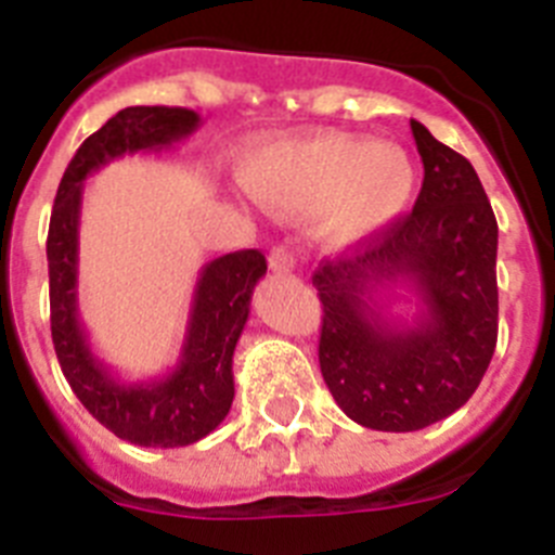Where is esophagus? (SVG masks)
Here are the masks:
<instances>
[{
  "instance_id": "1",
  "label": "esophagus",
  "mask_w": 555,
  "mask_h": 555,
  "mask_svg": "<svg viewBox=\"0 0 555 555\" xmlns=\"http://www.w3.org/2000/svg\"><path fill=\"white\" fill-rule=\"evenodd\" d=\"M269 267H272L274 272H292L294 255L288 253L286 247H274L272 253H269Z\"/></svg>"
}]
</instances>
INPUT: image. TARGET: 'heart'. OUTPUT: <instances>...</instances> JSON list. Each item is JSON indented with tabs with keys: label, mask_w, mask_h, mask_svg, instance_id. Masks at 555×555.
<instances>
[{
	"label": "heart",
	"mask_w": 555,
	"mask_h": 555,
	"mask_svg": "<svg viewBox=\"0 0 555 555\" xmlns=\"http://www.w3.org/2000/svg\"><path fill=\"white\" fill-rule=\"evenodd\" d=\"M249 197L278 210L317 214L333 242L389 228L411 203L416 171L409 152L358 135H313L267 146L242 164Z\"/></svg>",
	"instance_id": "1"
}]
</instances>
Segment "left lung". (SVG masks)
<instances>
[{
    "label": "left lung",
    "mask_w": 555,
    "mask_h": 555,
    "mask_svg": "<svg viewBox=\"0 0 555 555\" xmlns=\"http://www.w3.org/2000/svg\"><path fill=\"white\" fill-rule=\"evenodd\" d=\"M423 191L409 217L352 255L322 261L320 366L338 409L372 430L409 434L467 403L498 345V222L473 164L411 119ZM405 282L414 323L385 317L379 292Z\"/></svg>",
    "instance_id": "obj_1"
}]
</instances>
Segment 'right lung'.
<instances>
[{"label": "right lung", "instance_id": "right-lung-1", "mask_svg": "<svg viewBox=\"0 0 555 555\" xmlns=\"http://www.w3.org/2000/svg\"><path fill=\"white\" fill-rule=\"evenodd\" d=\"M199 127L189 107L135 105L88 135L63 171L47 235L49 320L57 361L88 414L139 448H185L217 428L233 405V350L249 317L255 283L267 274L258 249L214 258L199 272L178 366L164 377L125 384L91 352L77 313L82 183L107 160L164 152Z\"/></svg>", "mask_w": 555, "mask_h": 555}]
</instances>
